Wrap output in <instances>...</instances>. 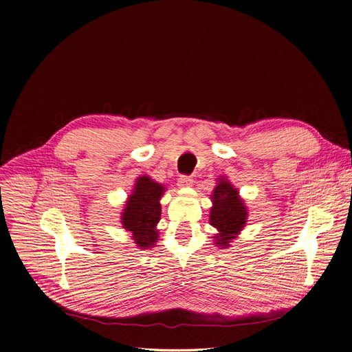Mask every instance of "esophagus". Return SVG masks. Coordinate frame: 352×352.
<instances>
[{
	"instance_id": "1",
	"label": "esophagus",
	"mask_w": 352,
	"mask_h": 352,
	"mask_svg": "<svg viewBox=\"0 0 352 352\" xmlns=\"http://www.w3.org/2000/svg\"><path fill=\"white\" fill-rule=\"evenodd\" d=\"M177 182H179V185H180V186H190V185H192V184H194V179H192V177H190V176L182 175V176H180V177H179V180H177Z\"/></svg>"
}]
</instances>
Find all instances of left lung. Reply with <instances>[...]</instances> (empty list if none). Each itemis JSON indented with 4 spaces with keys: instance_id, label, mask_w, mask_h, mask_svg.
Returning <instances> with one entry per match:
<instances>
[{
    "instance_id": "1",
    "label": "left lung",
    "mask_w": 352,
    "mask_h": 352,
    "mask_svg": "<svg viewBox=\"0 0 352 352\" xmlns=\"http://www.w3.org/2000/svg\"><path fill=\"white\" fill-rule=\"evenodd\" d=\"M211 225L219 230L216 243L229 247V242L236 238L238 232L247 221V210L238 197V190L228 180H221L212 190V207L210 212Z\"/></svg>"
}]
</instances>
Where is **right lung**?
<instances>
[{
  "label": "right lung",
  "mask_w": 352,
  "mask_h": 352,
  "mask_svg": "<svg viewBox=\"0 0 352 352\" xmlns=\"http://www.w3.org/2000/svg\"><path fill=\"white\" fill-rule=\"evenodd\" d=\"M163 190V185L148 176L138 177L133 194L129 197L122 216L123 228L131 230L135 243L144 250L153 247L158 238L155 225L162 216V206L158 201Z\"/></svg>",
  "instance_id": "obj_1"
}]
</instances>
